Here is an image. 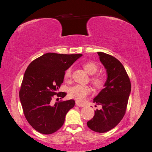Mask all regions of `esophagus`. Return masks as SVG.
<instances>
[{"mask_svg": "<svg viewBox=\"0 0 152 152\" xmlns=\"http://www.w3.org/2000/svg\"><path fill=\"white\" fill-rule=\"evenodd\" d=\"M76 104L78 106V107H84V104H82V103L78 102H76Z\"/></svg>", "mask_w": 152, "mask_h": 152, "instance_id": "esophagus-1", "label": "esophagus"}]
</instances>
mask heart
Masks as SVG:
<instances>
[{
    "instance_id": "obj_1",
    "label": "heart",
    "mask_w": 152,
    "mask_h": 152,
    "mask_svg": "<svg viewBox=\"0 0 152 152\" xmlns=\"http://www.w3.org/2000/svg\"><path fill=\"white\" fill-rule=\"evenodd\" d=\"M83 67L86 72L91 75H94L97 72L98 66L97 64L93 61H87L83 64ZM72 68L69 67L64 73L65 79H68L71 77ZM91 80L93 84L97 87H102L104 83V79L102 76L99 75H94L91 77ZM91 93V88L87 86H82L77 84L69 87L68 95L71 98L74 99L79 102H84L86 97Z\"/></svg>"
}]
</instances>
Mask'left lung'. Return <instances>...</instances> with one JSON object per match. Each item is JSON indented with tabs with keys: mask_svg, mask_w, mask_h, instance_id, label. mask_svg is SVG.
Wrapping results in <instances>:
<instances>
[{
	"mask_svg": "<svg viewBox=\"0 0 152 152\" xmlns=\"http://www.w3.org/2000/svg\"><path fill=\"white\" fill-rule=\"evenodd\" d=\"M98 54L108 77L104 87L93 99V103L101 104L102 108L94 111L87 125L95 132H106L115 127L125 115L131 84L126 69L117 58L102 52Z\"/></svg>",
	"mask_w": 152,
	"mask_h": 152,
	"instance_id": "1",
	"label": "left lung"
}]
</instances>
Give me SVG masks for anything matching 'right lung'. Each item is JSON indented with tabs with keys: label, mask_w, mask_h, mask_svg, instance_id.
Segmentation results:
<instances>
[{
	"label": "right lung",
	"mask_w": 152,
	"mask_h": 152,
	"mask_svg": "<svg viewBox=\"0 0 152 152\" xmlns=\"http://www.w3.org/2000/svg\"><path fill=\"white\" fill-rule=\"evenodd\" d=\"M81 54L48 53L30 63L19 92L25 117L34 129L50 134L60 129L68 112L74 107L73 99L51 104L54 95L64 98L65 92L57 93L63 82L64 73Z\"/></svg>",
	"instance_id": "obj_1"
}]
</instances>
